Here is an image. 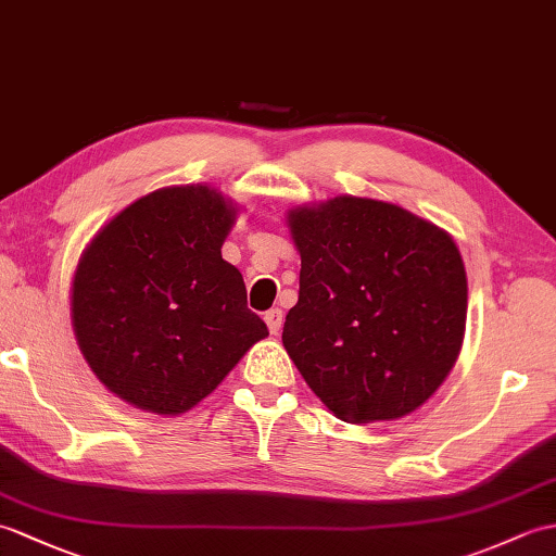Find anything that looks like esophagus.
<instances>
[{"mask_svg":"<svg viewBox=\"0 0 556 556\" xmlns=\"http://www.w3.org/2000/svg\"><path fill=\"white\" fill-rule=\"evenodd\" d=\"M265 321H267V329H269V333H277L281 331V325H283V313L279 307H273L269 309V313H265Z\"/></svg>","mask_w":556,"mask_h":556,"instance_id":"obj_1","label":"esophagus"}]
</instances>
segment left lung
<instances>
[{
    "label": "left lung",
    "instance_id": "left-lung-1",
    "mask_svg": "<svg viewBox=\"0 0 556 556\" xmlns=\"http://www.w3.org/2000/svg\"><path fill=\"white\" fill-rule=\"evenodd\" d=\"M301 291L281 343L351 424L407 417L455 367L467 269L455 239L403 205L333 197L287 211Z\"/></svg>",
    "mask_w": 556,
    "mask_h": 556
}]
</instances>
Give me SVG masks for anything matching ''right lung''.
I'll use <instances>...</instances> for the list:
<instances>
[{
    "mask_svg": "<svg viewBox=\"0 0 556 556\" xmlns=\"http://www.w3.org/2000/svg\"><path fill=\"white\" fill-rule=\"evenodd\" d=\"M237 215L239 205L211 185L163 187L85 247L71 283L75 341L127 405L185 415L269 333L223 257Z\"/></svg>",
    "mask_w": 556,
    "mask_h": 556,
    "instance_id": "add662e5",
    "label": "right lung"
}]
</instances>
